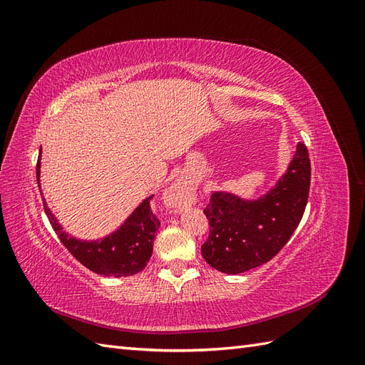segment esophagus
<instances>
[{
  "instance_id": "esophagus-1",
  "label": "esophagus",
  "mask_w": 365,
  "mask_h": 365,
  "mask_svg": "<svg viewBox=\"0 0 365 365\" xmlns=\"http://www.w3.org/2000/svg\"><path fill=\"white\" fill-rule=\"evenodd\" d=\"M192 187L184 182V181H178L176 184H173L170 187V193H169V201L172 205L178 207L181 204H184L185 201H189V196L192 193Z\"/></svg>"
}]
</instances>
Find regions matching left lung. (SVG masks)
<instances>
[{"mask_svg": "<svg viewBox=\"0 0 365 365\" xmlns=\"http://www.w3.org/2000/svg\"><path fill=\"white\" fill-rule=\"evenodd\" d=\"M311 185V160L303 141L282 178L256 197L215 192L204 213L210 235L201 247L205 262L225 274H240L269 262L300 224Z\"/></svg>", "mask_w": 365, "mask_h": 365, "instance_id": "1", "label": "left lung"}]
</instances>
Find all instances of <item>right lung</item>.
<instances>
[{
    "label": "right lung",
    "mask_w": 365,
    "mask_h": 365,
    "mask_svg": "<svg viewBox=\"0 0 365 365\" xmlns=\"http://www.w3.org/2000/svg\"><path fill=\"white\" fill-rule=\"evenodd\" d=\"M41 153L36 164V180L41 190ZM153 195L146 197L128 219L111 235L96 240L76 239L59 224L58 217L51 213L43 200V208L53 230L76 260L83 267L105 277H128L138 274L148 264L153 239L160 228V220L152 213L150 200Z\"/></svg>",
    "instance_id": "obj_1"
}]
</instances>
